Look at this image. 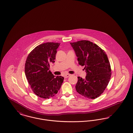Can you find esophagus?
I'll use <instances>...</instances> for the list:
<instances>
[{
    "instance_id": "1",
    "label": "esophagus",
    "mask_w": 133,
    "mask_h": 133,
    "mask_svg": "<svg viewBox=\"0 0 133 133\" xmlns=\"http://www.w3.org/2000/svg\"><path fill=\"white\" fill-rule=\"evenodd\" d=\"M70 76V74H65V75H64V77L65 78H68V77H69Z\"/></svg>"
}]
</instances>
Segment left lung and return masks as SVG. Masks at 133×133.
<instances>
[{"instance_id": "8db88e82", "label": "left lung", "mask_w": 133, "mask_h": 133, "mask_svg": "<svg viewBox=\"0 0 133 133\" xmlns=\"http://www.w3.org/2000/svg\"><path fill=\"white\" fill-rule=\"evenodd\" d=\"M77 57L78 63L84 66L85 79L78 77L77 92L89 99L99 97L110 81L111 69L107 56L98 45L88 41L70 42Z\"/></svg>"}]
</instances>
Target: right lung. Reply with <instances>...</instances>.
Segmentation results:
<instances>
[{"label": "right lung", "instance_id": "right-lung-1", "mask_svg": "<svg viewBox=\"0 0 133 133\" xmlns=\"http://www.w3.org/2000/svg\"><path fill=\"white\" fill-rule=\"evenodd\" d=\"M60 43L46 42L35 47L28 55L25 65L26 78L34 93L49 99L61 88L64 78L54 76L50 71V63H54Z\"/></svg>", "mask_w": 133, "mask_h": 133}]
</instances>
